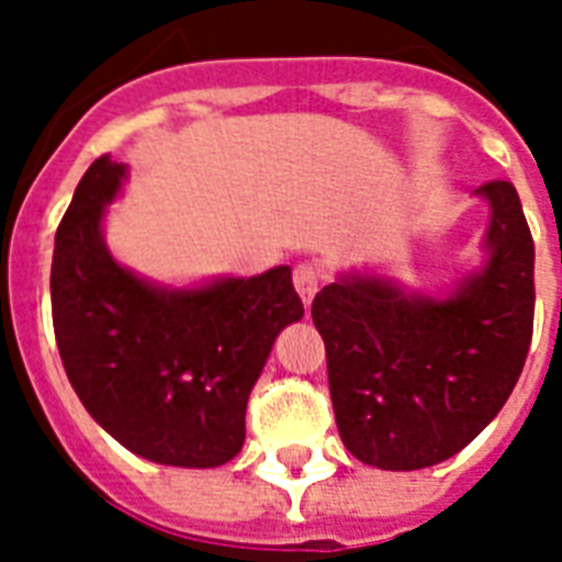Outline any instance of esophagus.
Segmentation results:
<instances>
[{
  "instance_id": "obj_1",
  "label": "esophagus",
  "mask_w": 562,
  "mask_h": 562,
  "mask_svg": "<svg viewBox=\"0 0 562 562\" xmlns=\"http://www.w3.org/2000/svg\"><path fill=\"white\" fill-rule=\"evenodd\" d=\"M294 289H297L300 300H303L306 306L315 300L317 289H321V271H317L315 265L303 262L294 268Z\"/></svg>"
}]
</instances>
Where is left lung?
Masks as SVG:
<instances>
[{"mask_svg":"<svg viewBox=\"0 0 562 562\" xmlns=\"http://www.w3.org/2000/svg\"><path fill=\"white\" fill-rule=\"evenodd\" d=\"M475 194L490 206L487 259L452 294L344 273L312 303L335 423L361 463L408 472L452 458L519 382L533 333V238L514 183L490 180Z\"/></svg>","mask_w":562,"mask_h":562,"instance_id":"left-lung-1","label":"left lung"}]
</instances>
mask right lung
<instances>
[{
	"mask_svg": "<svg viewBox=\"0 0 562 562\" xmlns=\"http://www.w3.org/2000/svg\"><path fill=\"white\" fill-rule=\"evenodd\" d=\"M127 169L99 157L55 236L52 324L90 417L145 461L221 467L245 443L247 396L277 335L303 317L280 265L198 289L157 285L110 256L101 221Z\"/></svg>",
	"mask_w": 562,
	"mask_h": 562,
	"instance_id": "1",
	"label": "right lung"
}]
</instances>
